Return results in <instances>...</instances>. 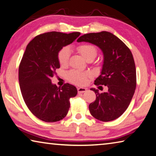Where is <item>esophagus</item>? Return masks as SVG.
Wrapping results in <instances>:
<instances>
[{
  "label": "esophagus",
  "instance_id": "obj_1",
  "mask_svg": "<svg viewBox=\"0 0 156 156\" xmlns=\"http://www.w3.org/2000/svg\"><path fill=\"white\" fill-rule=\"evenodd\" d=\"M77 91H78V93H83V92L87 91V89L85 88H78Z\"/></svg>",
  "mask_w": 156,
  "mask_h": 156
}]
</instances>
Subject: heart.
<instances>
[{"mask_svg": "<svg viewBox=\"0 0 156 156\" xmlns=\"http://www.w3.org/2000/svg\"><path fill=\"white\" fill-rule=\"evenodd\" d=\"M76 48L87 61H89V60L92 61L97 57V49L93 45L83 44L79 45ZM70 55V48L67 46L62 47L57 53V59H58L59 64L62 66H66L69 61ZM90 76V74L78 70H71L67 75L68 81L78 86L85 85Z\"/></svg>", "mask_w": 156, "mask_h": 156, "instance_id": "obj_1", "label": "heart"}]
</instances>
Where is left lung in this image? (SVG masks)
Instances as JSON below:
<instances>
[{
    "label": "left lung",
    "instance_id": "8db88e82",
    "mask_svg": "<svg viewBox=\"0 0 156 156\" xmlns=\"http://www.w3.org/2000/svg\"><path fill=\"white\" fill-rule=\"evenodd\" d=\"M77 42L92 43L103 51L101 74L94 81V85L99 88L107 86L108 91L100 93L92 88L96 100L89 105V110L101 121H114L127 110L135 92L136 72L132 52L122 41L108 31L84 34Z\"/></svg>",
    "mask_w": 156,
    "mask_h": 156
}]
</instances>
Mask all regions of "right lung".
<instances>
[{
  "label": "right lung",
  "instance_id": "right-lung-1",
  "mask_svg": "<svg viewBox=\"0 0 156 156\" xmlns=\"http://www.w3.org/2000/svg\"><path fill=\"white\" fill-rule=\"evenodd\" d=\"M80 34L44 33L27 46L18 69L20 91L29 110L43 121L53 122L64 119L69 110L70 99L77 94L74 86L67 83L58 88L52 84L51 78L60 67L58 51Z\"/></svg>",
  "mask_w": 156,
  "mask_h": 156
}]
</instances>
